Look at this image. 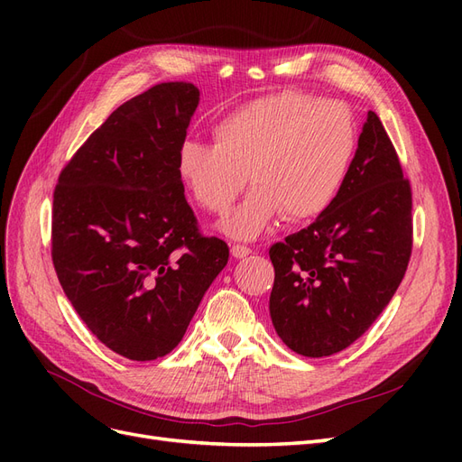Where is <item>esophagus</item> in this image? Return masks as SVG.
<instances>
[{
	"label": "esophagus",
	"instance_id": "1",
	"mask_svg": "<svg viewBox=\"0 0 462 462\" xmlns=\"http://www.w3.org/2000/svg\"><path fill=\"white\" fill-rule=\"evenodd\" d=\"M231 254H233L235 258H246L248 254H253V248H248V246H245V245H233Z\"/></svg>",
	"mask_w": 462,
	"mask_h": 462
}]
</instances>
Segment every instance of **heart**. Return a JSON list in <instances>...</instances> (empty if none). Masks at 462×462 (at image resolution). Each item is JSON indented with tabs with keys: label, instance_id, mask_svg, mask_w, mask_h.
Returning a JSON list of instances; mask_svg holds the SVG:
<instances>
[{
	"label": "heart",
	"instance_id": "heart-1",
	"mask_svg": "<svg viewBox=\"0 0 462 462\" xmlns=\"http://www.w3.org/2000/svg\"><path fill=\"white\" fill-rule=\"evenodd\" d=\"M214 144L187 138L175 171L194 204L223 214L248 180L253 190L221 229L253 241L285 214L289 221L319 216L337 197L358 146L351 107L339 100L283 90L256 97L223 116Z\"/></svg>",
	"mask_w": 462,
	"mask_h": 462
}]
</instances>
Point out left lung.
I'll use <instances>...</instances> for the list:
<instances>
[{
    "label": "left lung",
    "mask_w": 462,
    "mask_h": 462,
    "mask_svg": "<svg viewBox=\"0 0 462 462\" xmlns=\"http://www.w3.org/2000/svg\"><path fill=\"white\" fill-rule=\"evenodd\" d=\"M412 192L374 111L351 170L314 223L270 248L272 324L302 356L343 351L393 299L412 253Z\"/></svg>",
    "instance_id": "1"
}]
</instances>
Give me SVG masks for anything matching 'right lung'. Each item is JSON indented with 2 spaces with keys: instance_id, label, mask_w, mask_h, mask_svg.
Here are the masks:
<instances>
[{
  "instance_id": "add662e5",
  "label": "right lung",
  "mask_w": 462,
  "mask_h": 462,
  "mask_svg": "<svg viewBox=\"0 0 462 462\" xmlns=\"http://www.w3.org/2000/svg\"><path fill=\"white\" fill-rule=\"evenodd\" d=\"M200 102L190 82H162L119 106L58 179L55 273L87 328L129 360L171 353L229 246L204 236L175 171Z\"/></svg>"
}]
</instances>
